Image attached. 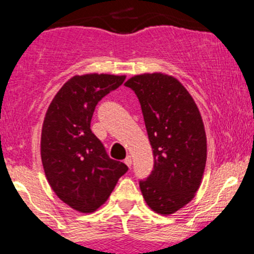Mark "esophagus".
I'll list each match as a JSON object with an SVG mask.
<instances>
[{"label":"esophagus","mask_w":254,"mask_h":254,"mask_svg":"<svg viewBox=\"0 0 254 254\" xmlns=\"http://www.w3.org/2000/svg\"><path fill=\"white\" fill-rule=\"evenodd\" d=\"M124 163H125V165H127V167H131V165H132V161H131V157H130V156H127V158H125V160H124Z\"/></svg>","instance_id":"1"}]
</instances>
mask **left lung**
Wrapping results in <instances>:
<instances>
[{
    "instance_id": "obj_1",
    "label": "left lung",
    "mask_w": 254,
    "mask_h": 254,
    "mask_svg": "<svg viewBox=\"0 0 254 254\" xmlns=\"http://www.w3.org/2000/svg\"><path fill=\"white\" fill-rule=\"evenodd\" d=\"M125 86L137 96L153 153V170L140 189L155 212L170 215L195 196L206 163L200 112L186 87L166 73H142Z\"/></svg>"
}]
</instances>
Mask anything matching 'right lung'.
<instances>
[{"instance_id": "1", "label": "right lung", "mask_w": 254, "mask_h": 254, "mask_svg": "<svg viewBox=\"0 0 254 254\" xmlns=\"http://www.w3.org/2000/svg\"><path fill=\"white\" fill-rule=\"evenodd\" d=\"M124 79L108 73L73 76L55 94L45 114L40 140L45 176L56 195L83 214L103 205L127 171L125 163L107 155L91 130L98 102Z\"/></svg>"}]
</instances>
